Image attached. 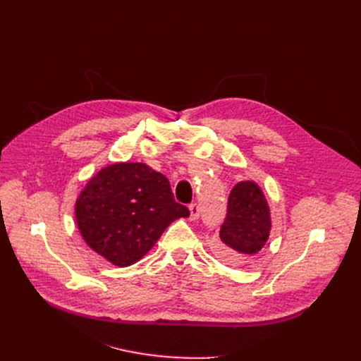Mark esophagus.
I'll use <instances>...</instances> for the list:
<instances>
[{
  "label": "esophagus",
  "instance_id": "esophagus-1",
  "mask_svg": "<svg viewBox=\"0 0 361 361\" xmlns=\"http://www.w3.org/2000/svg\"><path fill=\"white\" fill-rule=\"evenodd\" d=\"M188 211H190V219L192 221H196L199 219V215H200V207L197 203H192L190 206H188Z\"/></svg>",
  "mask_w": 361,
  "mask_h": 361
}]
</instances>
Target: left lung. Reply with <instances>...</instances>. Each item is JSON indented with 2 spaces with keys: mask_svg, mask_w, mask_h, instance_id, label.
<instances>
[{
  "mask_svg": "<svg viewBox=\"0 0 361 361\" xmlns=\"http://www.w3.org/2000/svg\"><path fill=\"white\" fill-rule=\"evenodd\" d=\"M271 226V209L262 188L255 181H240L230 193L215 250L224 260L238 263L244 256H253L263 249Z\"/></svg>",
  "mask_w": 361,
  "mask_h": 361,
  "instance_id": "left-lung-1",
  "label": "left lung"
}]
</instances>
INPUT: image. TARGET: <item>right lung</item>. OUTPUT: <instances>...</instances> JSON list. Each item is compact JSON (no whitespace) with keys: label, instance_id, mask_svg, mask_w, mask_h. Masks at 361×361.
Here are the masks:
<instances>
[{"label":"right lung","instance_id":"right-lung-1","mask_svg":"<svg viewBox=\"0 0 361 361\" xmlns=\"http://www.w3.org/2000/svg\"><path fill=\"white\" fill-rule=\"evenodd\" d=\"M75 222L89 247L116 267L140 260L166 226L190 215L169 181L143 162H117L98 171L75 200Z\"/></svg>","mask_w":361,"mask_h":361}]
</instances>
